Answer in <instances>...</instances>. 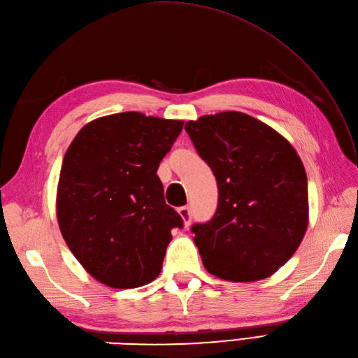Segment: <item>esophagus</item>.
Listing matches in <instances>:
<instances>
[{
  "label": "esophagus",
  "instance_id": "obj_1",
  "mask_svg": "<svg viewBox=\"0 0 358 358\" xmlns=\"http://www.w3.org/2000/svg\"><path fill=\"white\" fill-rule=\"evenodd\" d=\"M178 215L181 217V220H183L185 227H187L189 223H191V209H189L187 206L178 208Z\"/></svg>",
  "mask_w": 358,
  "mask_h": 358
}]
</instances>
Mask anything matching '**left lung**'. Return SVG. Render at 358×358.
Here are the masks:
<instances>
[{"instance_id":"left-lung-1","label":"left lung","mask_w":358,"mask_h":358,"mask_svg":"<svg viewBox=\"0 0 358 358\" xmlns=\"http://www.w3.org/2000/svg\"><path fill=\"white\" fill-rule=\"evenodd\" d=\"M186 132L218 183L214 218L192 226L204 268L227 281L277 272L305 237L308 178L283 135L243 112L187 121Z\"/></svg>"}]
</instances>
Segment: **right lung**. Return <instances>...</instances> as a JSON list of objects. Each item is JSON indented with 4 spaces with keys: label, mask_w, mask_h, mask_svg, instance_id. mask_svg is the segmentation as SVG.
I'll list each match as a JSON object with an SVG mask.
<instances>
[{
    "label": "right lung",
    "mask_w": 358,
    "mask_h": 358,
    "mask_svg": "<svg viewBox=\"0 0 358 358\" xmlns=\"http://www.w3.org/2000/svg\"><path fill=\"white\" fill-rule=\"evenodd\" d=\"M183 121L112 113L89 121L67 148L57 187L66 245L100 283L140 287L162 272L172 227L157 169Z\"/></svg>",
    "instance_id": "obj_1"
}]
</instances>
